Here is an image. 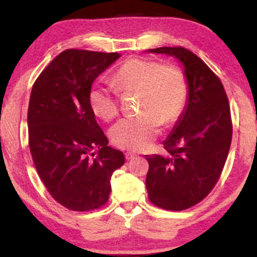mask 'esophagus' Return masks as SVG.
<instances>
[{"mask_svg":"<svg viewBox=\"0 0 257 257\" xmlns=\"http://www.w3.org/2000/svg\"><path fill=\"white\" fill-rule=\"evenodd\" d=\"M135 157H136V154L132 153V152H126V153H125V158H126V159H127V160H131L132 158H135Z\"/></svg>","mask_w":257,"mask_h":257,"instance_id":"obj_1","label":"esophagus"}]
</instances>
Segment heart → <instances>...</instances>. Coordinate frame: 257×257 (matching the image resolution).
<instances>
[{
  "label": "heart",
  "instance_id": "obj_1",
  "mask_svg": "<svg viewBox=\"0 0 257 257\" xmlns=\"http://www.w3.org/2000/svg\"><path fill=\"white\" fill-rule=\"evenodd\" d=\"M120 92L139 91L140 112L133 118L120 119L110 130L115 146L128 151L149 147L159 133L160 122L171 124L180 117L187 101L186 77L173 65H161L153 59L131 58L113 77ZM87 100L97 117L111 120L118 114V97L111 87L94 84Z\"/></svg>",
  "mask_w": 257,
  "mask_h": 257
}]
</instances>
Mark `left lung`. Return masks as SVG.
<instances>
[{
	"mask_svg": "<svg viewBox=\"0 0 257 257\" xmlns=\"http://www.w3.org/2000/svg\"><path fill=\"white\" fill-rule=\"evenodd\" d=\"M146 51L177 58L187 82L186 106L164 142L167 153L146 156L151 201L164 209L184 210L209 194L223 170L233 135L229 103L221 80L187 49Z\"/></svg>",
	"mask_w": 257,
	"mask_h": 257,
	"instance_id": "1",
	"label": "left lung"
}]
</instances>
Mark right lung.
Wrapping results in <instances>:
<instances>
[{
  "label": "right lung",
  "instance_id": "add662e5",
  "mask_svg": "<svg viewBox=\"0 0 257 257\" xmlns=\"http://www.w3.org/2000/svg\"><path fill=\"white\" fill-rule=\"evenodd\" d=\"M120 56L69 49L31 90L28 131L35 167L52 198L76 212L105 205L112 173L125 163L121 151L107 146L87 100L94 79Z\"/></svg>",
  "mask_w": 257,
  "mask_h": 257
}]
</instances>
